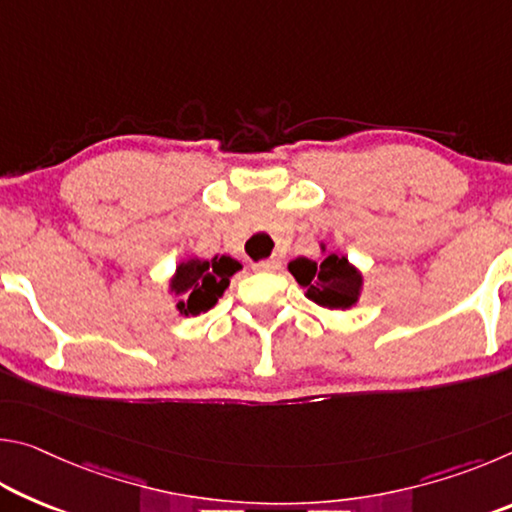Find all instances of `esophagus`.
I'll use <instances>...</instances> for the list:
<instances>
[{
    "label": "esophagus",
    "mask_w": 512,
    "mask_h": 512,
    "mask_svg": "<svg viewBox=\"0 0 512 512\" xmlns=\"http://www.w3.org/2000/svg\"><path fill=\"white\" fill-rule=\"evenodd\" d=\"M282 262L277 257H271V259H262V262L253 264L255 271H262V273H273V271H280Z\"/></svg>",
    "instance_id": "1"
}]
</instances>
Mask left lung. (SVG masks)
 <instances>
[{"mask_svg": "<svg viewBox=\"0 0 512 512\" xmlns=\"http://www.w3.org/2000/svg\"><path fill=\"white\" fill-rule=\"evenodd\" d=\"M289 271L307 289V298L320 307L348 309L359 298L361 275L343 255L332 253L320 264L298 257L289 264Z\"/></svg>", "mask_w": 512, "mask_h": 512, "instance_id": "1", "label": "left lung"}]
</instances>
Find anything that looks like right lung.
Returning <instances> with one entry per match:
<instances>
[{"instance_id":"add662e5","label":"right lung","mask_w":512,"mask_h":512,"mask_svg":"<svg viewBox=\"0 0 512 512\" xmlns=\"http://www.w3.org/2000/svg\"><path fill=\"white\" fill-rule=\"evenodd\" d=\"M241 268L239 262L232 257H214L210 262L203 259H189L176 268L171 289L176 296H183L178 302L180 314L196 316L201 311L212 309L216 300L223 296L225 287L230 284V277Z\"/></svg>"}]
</instances>
